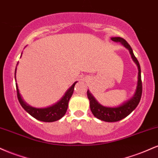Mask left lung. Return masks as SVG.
I'll list each match as a JSON object with an SVG mask.
<instances>
[{
	"instance_id": "left-lung-1",
	"label": "left lung",
	"mask_w": 158,
	"mask_h": 158,
	"mask_svg": "<svg viewBox=\"0 0 158 158\" xmlns=\"http://www.w3.org/2000/svg\"><path fill=\"white\" fill-rule=\"evenodd\" d=\"M113 41L119 42L123 45L124 48L129 51L130 55L134 62L137 65L138 69V76H137V87L135 94L129 99L123 102L122 104L117 107H107L103 106L100 103L94 98V97L90 93V90H88L87 95L90 101V108L91 110L92 114L97 119L103 120L105 122H117L121 120L133 111L138 106L139 101L142 95V81H141V70L140 66L137 61V58L134 54L133 50L128 43L125 39L120 37H112L111 39Z\"/></svg>"
}]
</instances>
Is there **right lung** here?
<instances>
[{"instance_id": "1", "label": "right lung", "mask_w": 158, "mask_h": 158, "mask_svg": "<svg viewBox=\"0 0 158 158\" xmlns=\"http://www.w3.org/2000/svg\"><path fill=\"white\" fill-rule=\"evenodd\" d=\"M21 56H22V53H21ZM18 64H19V62H18L17 65ZM16 70H17V66H16L15 71V81ZM77 82V81H75V82L71 85V87L68 88V90L65 92L64 96L61 98L60 100L58 101V102L55 103V104L52 105V106H50L46 107V108H35V107H32L27 104V102H25V101L22 99L21 94L19 93V87H18L17 83H16L18 99H19L20 104H21V106L23 107V109L26 110L29 114H30L32 117H33L34 118L38 119V120L42 121V122H55V121L59 120V119H60L61 117H64L65 113H66L68 108L69 100H70V97L73 95L74 86H75Z\"/></svg>"}]
</instances>
